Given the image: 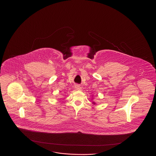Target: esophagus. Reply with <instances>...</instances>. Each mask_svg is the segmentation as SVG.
Listing matches in <instances>:
<instances>
[{
  "mask_svg": "<svg viewBox=\"0 0 156 156\" xmlns=\"http://www.w3.org/2000/svg\"><path fill=\"white\" fill-rule=\"evenodd\" d=\"M75 89H76V90H81V87L80 85H76L75 86Z\"/></svg>",
  "mask_w": 156,
  "mask_h": 156,
  "instance_id": "34e87169",
  "label": "esophagus"
}]
</instances>
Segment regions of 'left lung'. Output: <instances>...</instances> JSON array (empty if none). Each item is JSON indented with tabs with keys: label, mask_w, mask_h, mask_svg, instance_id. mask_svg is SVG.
Instances as JSON below:
<instances>
[{
	"label": "left lung",
	"mask_w": 156,
	"mask_h": 156,
	"mask_svg": "<svg viewBox=\"0 0 156 156\" xmlns=\"http://www.w3.org/2000/svg\"><path fill=\"white\" fill-rule=\"evenodd\" d=\"M92 104H94V105H95V103L94 102H92Z\"/></svg>",
	"instance_id": "8db88e82"
}]
</instances>
